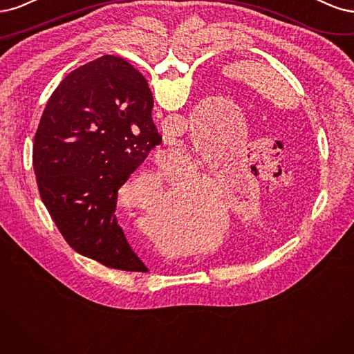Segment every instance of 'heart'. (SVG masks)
<instances>
[{"label":"heart","mask_w":354,"mask_h":354,"mask_svg":"<svg viewBox=\"0 0 354 354\" xmlns=\"http://www.w3.org/2000/svg\"><path fill=\"white\" fill-rule=\"evenodd\" d=\"M189 174H191V176H196L197 175V169L192 166L191 170H189ZM141 180H142L141 185H144V188L147 189L148 194L154 192V188H156V178H154V175H145V176H142ZM196 194H197V191H194V189L185 191V196H196ZM176 203H178L176 200H170L169 201V206H176ZM148 206H150V203L140 204V207H142V209H148ZM178 218H182V216L180 214H166V216H163L162 221L169 223L172 219H178Z\"/></svg>","instance_id":"b5f03b06"}]
</instances>
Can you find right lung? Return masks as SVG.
Wrapping results in <instances>:
<instances>
[{"label": "right lung", "instance_id": "add662e5", "mask_svg": "<svg viewBox=\"0 0 354 354\" xmlns=\"http://www.w3.org/2000/svg\"><path fill=\"white\" fill-rule=\"evenodd\" d=\"M145 77L102 55L67 75L44 109L33 172L57 230L75 252L111 269L148 272L116 219L119 188L162 142Z\"/></svg>", "mask_w": 354, "mask_h": 354}]
</instances>
